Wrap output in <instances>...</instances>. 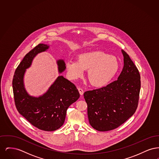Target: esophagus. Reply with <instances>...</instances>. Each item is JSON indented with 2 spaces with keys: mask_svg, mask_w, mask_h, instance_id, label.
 <instances>
[{
  "mask_svg": "<svg viewBox=\"0 0 159 159\" xmlns=\"http://www.w3.org/2000/svg\"><path fill=\"white\" fill-rule=\"evenodd\" d=\"M78 91L79 92V93L80 95H83V93H84V91L82 88H78Z\"/></svg>",
  "mask_w": 159,
  "mask_h": 159,
  "instance_id": "obj_1",
  "label": "esophagus"
}]
</instances>
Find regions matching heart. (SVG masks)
Wrapping results in <instances>:
<instances>
[{
	"mask_svg": "<svg viewBox=\"0 0 159 159\" xmlns=\"http://www.w3.org/2000/svg\"><path fill=\"white\" fill-rule=\"evenodd\" d=\"M68 77L76 80L87 70V79L92 86L102 87L109 83L119 69L118 58L102 51H93L80 53L77 61L68 60L66 64Z\"/></svg>",
	"mask_w": 159,
	"mask_h": 159,
	"instance_id": "b5f03b06",
	"label": "heart"
}]
</instances>
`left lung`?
I'll return each mask as SVG.
<instances>
[{"instance_id":"left-lung-1","label":"left lung","mask_w":159,"mask_h":159,"mask_svg":"<svg viewBox=\"0 0 159 159\" xmlns=\"http://www.w3.org/2000/svg\"><path fill=\"white\" fill-rule=\"evenodd\" d=\"M124 66L117 80L84 93L91 126L98 131L118 128L136 111L141 88L140 75L128 54L121 50Z\"/></svg>"}]
</instances>
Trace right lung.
I'll return each mask as SVG.
<instances>
[{
  "label": "right lung",
  "mask_w": 159,
  "mask_h": 159,
  "mask_svg": "<svg viewBox=\"0 0 159 159\" xmlns=\"http://www.w3.org/2000/svg\"><path fill=\"white\" fill-rule=\"evenodd\" d=\"M49 45L40 43L24 57L15 70L12 88L15 106L18 112L32 125L45 131L61 128L65 121L68 107L76 102L80 94L76 86L62 76H59L48 91L39 97L30 95L25 88L24 77L38 53L45 52ZM59 74L66 70L62 59L57 61Z\"/></svg>",
  "instance_id": "add662e5"
}]
</instances>
